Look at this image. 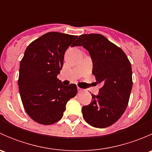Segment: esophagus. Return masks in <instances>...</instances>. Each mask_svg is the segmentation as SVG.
Here are the masks:
<instances>
[{"instance_id":"34e87169","label":"esophagus","mask_w":152,"mask_h":152,"mask_svg":"<svg viewBox=\"0 0 152 152\" xmlns=\"http://www.w3.org/2000/svg\"><path fill=\"white\" fill-rule=\"evenodd\" d=\"M77 88H78V92H79V93H80V92H82V90H83V89L80 88V87H78Z\"/></svg>"}]
</instances>
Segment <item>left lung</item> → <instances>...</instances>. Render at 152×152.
<instances>
[{"label": "left lung", "mask_w": 152, "mask_h": 152, "mask_svg": "<svg viewBox=\"0 0 152 152\" xmlns=\"http://www.w3.org/2000/svg\"><path fill=\"white\" fill-rule=\"evenodd\" d=\"M73 46L88 50L93 61V74L102 87L92 95V102L82 108L87 123L105 128L115 123L126 109L132 87V66L121 48L99 34H82Z\"/></svg>", "instance_id": "8db88e82"}]
</instances>
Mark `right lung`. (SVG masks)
Wrapping results in <instances>:
<instances>
[{
	"instance_id": "obj_1",
	"label": "right lung",
	"mask_w": 152,
	"mask_h": 152,
	"mask_svg": "<svg viewBox=\"0 0 152 152\" xmlns=\"http://www.w3.org/2000/svg\"><path fill=\"white\" fill-rule=\"evenodd\" d=\"M78 36L48 32L26 49L20 64V95L29 117L43 125L62 118L67 102L77 93L75 84L62 85L57 79L64 55Z\"/></svg>"
}]
</instances>
